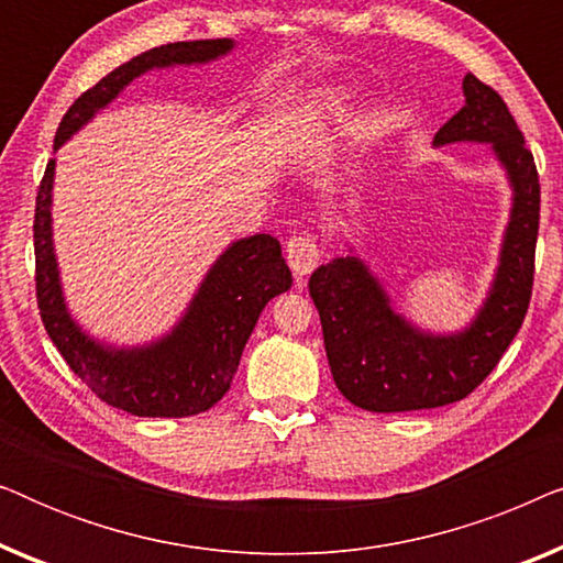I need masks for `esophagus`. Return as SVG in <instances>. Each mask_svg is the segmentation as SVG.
Segmentation results:
<instances>
[{
    "label": "esophagus",
    "mask_w": 563,
    "mask_h": 563,
    "mask_svg": "<svg viewBox=\"0 0 563 563\" xmlns=\"http://www.w3.org/2000/svg\"><path fill=\"white\" fill-rule=\"evenodd\" d=\"M287 264L295 272L297 282H302L314 266L320 264V249L314 243L312 235H291L287 241Z\"/></svg>",
    "instance_id": "1"
}]
</instances>
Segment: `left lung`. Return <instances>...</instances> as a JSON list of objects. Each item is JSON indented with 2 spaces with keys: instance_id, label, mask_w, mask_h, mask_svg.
Segmentation results:
<instances>
[{
  "instance_id": "left-lung-1",
  "label": "left lung",
  "mask_w": 563,
  "mask_h": 563,
  "mask_svg": "<svg viewBox=\"0 0 563 563\" xmlns=\"http://www.w3.org/2000/svg\"><path fill=\"white\" fill-rule=\"evenodd\" d=\"M464 97L433 145L487 143L512 187L495 282L472 325L451 335L415 328L395 312L382 282L358 256L333 258L310 276L335 387L361 410L410 412L459 402L487 379L526 320L541 218L536 161L495 89L466 74Z\"/></svg>"
}]
</instances>
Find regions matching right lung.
I'll return each mask as SVG.
<instances>
[{
  "label": "right lung",
  "instance_id": "obj_1",
  "mask_svg": "<svg viewBox=\"0 0 563 563\" xmlns=\"http://www.w3.org/2000/svg\"><path fill=\"white\" fill-rule=\"evenodd\" d=\"M230 37L168 43L130 58L84 91L60 120L53 151L151 68L210 64L233 51ZM56 161H48L35 199V295L43 325L71 372L102 399L137 418H189L218 405L268 299L291 287L276 238L258 233L230 243L214 261L172 333L148 345L114 349L84 333L68 312L53 253L51 202Z\"/></svg>",
  "mask_w": 563,
  "mask_h": 563
}]
</instances>
